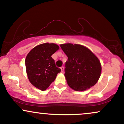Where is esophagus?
<instances>
[{
    "label": "esophagus",
    "mask_w": 124,
    "mask_h": 124,
    "mask_svg": "<svg viewBox=\"0 0 124 124\" xmlns=\"http://www.w3.org/2000/svg\"><path fill=\"white\" fill-rule=\"evenodd\" d=\"M61 72H63V71H64V67L63 66H61Z\"/></svg>",
    "instance_id": "1"
}]
</instances>
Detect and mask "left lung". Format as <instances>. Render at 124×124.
Wrapping results in <instances>:
<instances>
[{
    "instance_id": "1",
    "label": "left lung",
    "mask_w": 124,
    "mask_h": 124,
    "mask_svg": "<svg viewBox=\"0 0 124 124\" xmlns=\"http://www.w3.org/2000/svg\"><path fill=\"white\" fill-rule=\"evenodd\" d=\"M60 46L68 56L65 76L70 87L76 91H83L93 86L101 72L99 59L83 45L65 44Z\"/></svg>"
}]
</instances>
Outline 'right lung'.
Here are the masks:
<instances>
[{"instance_id": "add662e5", "label": "right lung", "mask_w": 124, "mask_h": 124, "mask_svg": "<svg viewBox=\"0 0 124 124\" xmlns=\"http://www.w3.org/2000/svg\"><path fill=\"white\" fill-rule=\"evenodd\" d=\"M59 49L55 44L45 43L35 46L27 55L25 69L30 83L44 91L55 80L61 69L56 66L52 55Z\"/></svg>"}]
</instances>
